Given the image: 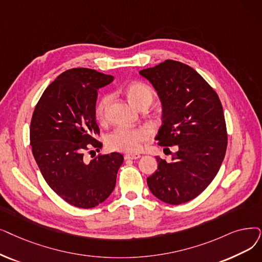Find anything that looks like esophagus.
<instances>
[{
    "label": "esophagus",
    "mask_w": 262,
    "mask_h": 262,
    "mask_svg": "<svg viewBox=\"0 0 262 262\" xmlns=\"http://www.w3.org/2000/svg\"><path fill=\"white\" fill-rule=\"evenodd\" d=\"M140 157H141L140 154H126L124 156L125 159H138Z\"/></svg>",
    "instance_id": "1"
}]
</instances>
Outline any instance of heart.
<instances>
[{
	"mask_svg": "<svg viewBox=\"0 0 262 262\" xmlns=\"http://www.w3.org/2000/svg\"><path fill=\"white\" fill-rule=\"evenodd\" d=\"M126 95L130 103L139 109L144 104L150 105L152 103L154 93L149 85L135 82L126 88ZM110 100V95H104L98 100L95 108L97 120L104 121L106 119V112ZM150 136V130L145 127H119L108 136L107 145L109 149L115 151L136 153L141 149L142 143L149 139Z\"/></svg>",
	"mask_w": 262,
	"mask_h": 262,
	"instance_id": "heart-1",
	"label": "heart"
}]
</instances>
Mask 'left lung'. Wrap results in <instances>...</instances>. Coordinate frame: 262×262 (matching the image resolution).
<instances>
[{"label": "left lung", "mask_w": 262, "mask_h": 262, "mask_svg": "<svg viewBox=\"0 0 262 262\" xmlns=\"http://www.w3.org/2000/svg\"><path fill=\"white\" fill-rule=\"evenodd\" d=\"M162 104L163 124L155 140L164 150L176 145L171 162L156 156L158 167L146 179L152 194L166 203H185L217 174L227 149V130L219 95L190 66L166 60L139 72Z\"/></svg>", "instance_id": "8db88e82"}]
</instances>
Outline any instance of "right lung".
<instances>
[{
	"instance_id": "right-lung-1",
	"label": "right lung",
	"mask_w": 262,
	"mask_h": 262,
	"mask_svg": "<svg viewBox=\"0 0 262 262\" xmlns=\"http://www.w3.org/2000/svg\"><path fill=\"white\" fill-rule=\"evenodd\" d=\"M113 79L90 68L68 70L45 90L33 112L30 141L36 164L50 188L77 208L104 202L124 161L118 152L89 163L83 156L91 147L99 152L103 146L95 139L97 91Z\"/></svg>"
}]
</instances>
